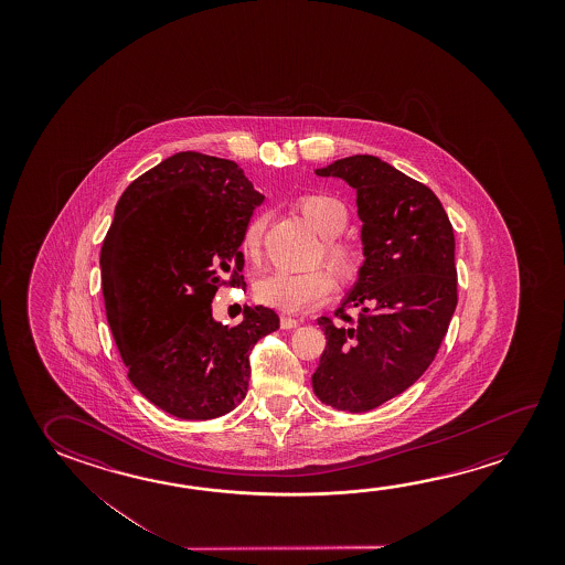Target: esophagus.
I'll return each mask as SVG.
<instances>
[{
    "mask_svg": "<svg viewBox=\"0 0 565 565\" xmlns=\"http://www.w3.org/2000/svg\"><path fill=\"white\" fill-rule=\"evenodd\" d=\"M281 329H296V327H299V321L297 319H294V317H287V315H281Z\"/></svg>",
    "mask_w": 565,
    "mask_h": 565,
    "instance_id": "34e87169",
    "label": "esophagus"
}]
</instances>
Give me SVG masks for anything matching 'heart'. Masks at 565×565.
I'll list each match as a JSON object with an SVG mask.
<instances>
[{
  "instance_id": "1",
  "label": "heart",
  "mask_w": 565,
  "mask_h": 565,
  "mask_svg": "<svg viewBox=\"0 0 565 565\" xmlns=\"http://www.w3.org/2000/svg\"><path fill=\"white\" fill-rule=\"evenodd\" d=\"M297 209L306 216L315 231L323 236V256L333 268L337 278L351 284L359 278L362 269V254L354 244L339 241L337 234L349 224V211L333 194H303L297 201ZM268 216L254 214L242 232V250L246 256H256L262 246L264 228ZM334 291L333 274L329 269L315 268L309 271L274 269L259 279L256 297L259 303L274 307L281 313H306L321 306Z\"/></svg>"
}]
</instances>
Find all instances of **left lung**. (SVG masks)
Returning <instances> with one entry per match:
<instances>
[{"mask_svg":"<svg viewBox=\"0 0 565 565\" xmlns=\"http://www.w3.org/2000/svg\"><path fill=\"white\" fill-rule=\"evenodd\" d=\"M356 191L364 262L334 317L313 392L327 406L369 412L409 388L434 362L457 307L454 226L429 186L374 156L315 169ZM344 308H359L354 322Z\"/></svg>","mask_w":565,"mask_h":565,"instance_id":"1","label":"left lung"}]
</instances>
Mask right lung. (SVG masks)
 Listing matches in <instances>:
<instances>
[{
	"instance_id": "add662e5",
	"label": "right lung",
	"mask_w": 565,
	"mask_h": 565,
	"mask_svg": "<svg viewBox=\"0 0 565 565\" xmlns=\"http://www.w3.org/2000/svg\"><path fill=\"white\" fill-rule=\"evenodd\" d=\"M231 159L181 151L139 175L100 252L106 317L128 379L179 419H213L248 392L254 344L279 329L269 307L214 321L224 284L244 286L242 232L262 204Z\"/></svg>"
}]
</instances>
